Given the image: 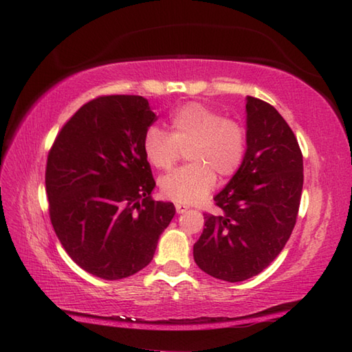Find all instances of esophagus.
<instances>
[{
  "mask_svg": "<svg viewBox=\"0 0 352 352\" xmlns=\"http://www.w3.org/2000/svg\"><path fill=\"white\" fill-rule=\"evenodd\" d=\"M175 210H177V213H184V212L189 210V207L184 206V204H175Z\"/></svg>",
  "mask_w": 352,
  "mask_h": 352,
  "instance_id": "esophagus-1",
  "label": "esophagus"
}]
</instances>
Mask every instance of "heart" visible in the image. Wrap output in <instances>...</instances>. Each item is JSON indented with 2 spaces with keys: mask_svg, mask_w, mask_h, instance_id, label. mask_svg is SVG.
<instances>
[{
  "mask_svg": "<svg viewBox=\"0 0 352 352\" xmlns=\"http://www.w3.org/2000/svg\"><path fill=\"white\" fill-rule=\"evenodd\" d=\"M169 133L159 126L146 130L142 149L148 163L169 170L186 153L188 166L160 180L164 197L180 204H195L214 188L216 175L226 178L241 168L246 153L245 126L233 118L201 102L177 107L168 118Z\"/></svg>",
  "mask_w": 352,
  "mask_h": 352,
  "instance_id": "heart-1",
  "label": "heart"
}]
</instances>
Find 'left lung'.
I'll return each mask as SVG.
<instances>
[{"instance_id": "8db88e82", "label": "left lung", "mask_w": 352, "mask_h": 352, "mask_svg": "<svg viewBox=\"0 0 352 352\" xmlns=\"http://www.w3.org/2000/svg\"><path fill=\"white\" fill-rule=\"evenodd\" d=\"M302 153L271 104L246 98V153L241 168L213 199L193 245L199 269L218 280L245 281L272 263L296 223L302 193Z\"/></svg>"}]
</instances>
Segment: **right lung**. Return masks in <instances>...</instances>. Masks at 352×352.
<instances>
[{"label":"right lung","instance_id":"add662e5","mask_svg":"<svg viewBox=\"0 0 352 352\" xmlns=\"http://www.w3.org/2000/svg\"><path fill=\"white\" fill-rule=\"evenodd\" d=\"M155 119L144 96H98L62 126L48 153L52 228L68 256L102 280L149 265L175 214L174 204L151 198L142 140Z\"/></svg>","mask_w":352,"mask_h":352}]
</instances>
